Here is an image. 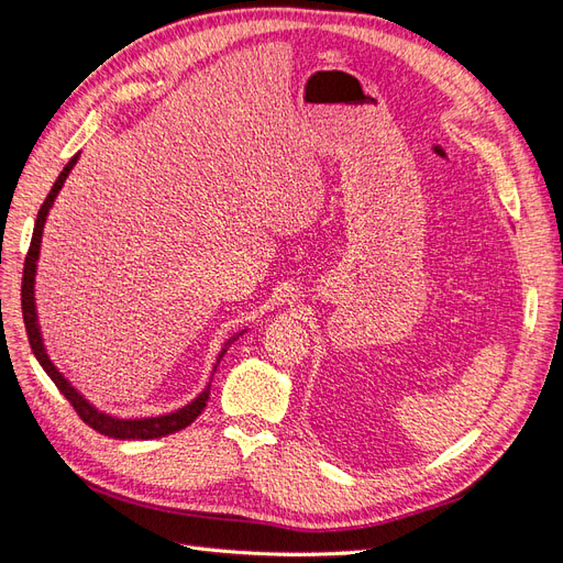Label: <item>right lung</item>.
<instances>
[{"label": "right lung", "mask_w": 563, "mask_h": 563, "mask_svg": "<svg viewBox=\"0 0 563 563\" xmlns=\"http://www.w3.org/2000/svg\"><path fill=\"white\" fill-rule=\"evenodd\" d=\"M77 159H79V152L70 162L63 166L60 176L56 178L54 187H51V192L46 195L42 209L37 213V220H35V230H32V242H30V251H27L25 267H23L21 302H23V321H25V331H27L32 354L37 356V362L46 371V376L56 383V387L60 389V395L73 404V408L79 413V418L87 422L89 428H93L96 432L106 434V437H112V439H159V437H166V434H174L178 430H185L187 424H190L203 411V408H207L209 391H211V380L190 404L176 408V411H172V413L150 416V418H117V416H110L106 411H100V408H96L87 397L81 395L77 387H73V383L63 376V373L58 371V366L51 362V356H48V352L44 347V338H42V329H40V319H37V302H35V277H37V261H40V249H42V234H44L46 216H48L51 207H54V201H56V197L60 192V187H63L65 178L70 176ZM244 331L234 333L230 340H225V345H223V350H220L218 360L213 364V373H216L220 360H223V354L228 352V347ZM213 373H211V378H213Z\"/></svg>", "instance_id": "obj_1"}]
</instances>
